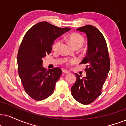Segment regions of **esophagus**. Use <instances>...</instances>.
I'll return each instance as SVG.
<instances>
[{"label": "esophagus", "mask_w": 126, "mask_h": 126, "mask_svg": "<svg viewBox=\"0 0 126 126\" xmlns=\"http://www.w3.org/2000/svg\"><path fill=\"white\" fill-rule=\"evenodd\" d=\"M63 72L64 73H66V74H67V73H70V71L67 70H63Z\"/></svg>", "instance_id": "obj_1"}]
</instances>
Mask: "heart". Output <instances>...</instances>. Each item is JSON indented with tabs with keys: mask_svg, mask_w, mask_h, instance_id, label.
<instances>
[{
	"mask_svg": "<svg viewBox=\"0 0 126 126\" xmlns=\"http://www.w3.org/2000/svg\"><path fill=\"white\" fill-rule=\"evenodd\" d=\"M67 39L69 41L70 44L71 45V46L76 49L78 48V47L79 48V47H81L84 42V38L81 35L77 34V33H74V34L70 35L68 36ZM61 42L62 41L59 39L56 40L52 45L53 50H55V51L58 50V49H59L60 47V45H61ZM76 63H77V60L76 59H71L67 60L65 62L67 66H71V65L74 64Z\"/></svg>",
	"mask_w": 126,
	"mask_h": 126,
	"instance_id": "b5f03b06",
	"label": "heart"
}]
</instances>
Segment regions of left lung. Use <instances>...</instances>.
<instances>
[{"mask_svg": "<svg viewBox=\"0 0 126 126\" xmlns=\"http://www.w3.org/2000/svg\"><path fill=\"white\" fill-rule=\"evenodd\" d=\"M77 30L84 32L87 36V56L81 62L87 64L85 69L87 73L82 79L80 75L75 74L77 79L71 87V94L79 102L88 105L101 94L110 63L105 39L98 28L87 25Z\"/></svg>", "mask_w": 126, "mask_h": 126, "instance_id": "left-lung-1", "label": "left lung"}]
</instances>
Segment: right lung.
Returning a JSON list of instances; mask_svg holds the SVG:
<instances>
[{"mask_svg":"<svg viewBox=\"0 0 126 126\" xmlns=\"http://www.w3.org/2000/svg\"><path fill=\"white\" fill-rule=\"evenodd\" d=\"M70 30L40 22L24 36L17 55L18 74L25 91L36 101L48 98L55 90L62 70L55 67L47 70L42 66V59L50 53L54 41Z\"/></svg>","mask_w":126,"mask_h":126,"instance_id":"1","label":"right lung"}]
</instances>
